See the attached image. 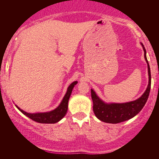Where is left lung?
<instances>
[{"label":"left lung","mask_w":159,"mask_h":159,"mask_svg":"<svg viewBox=\"0 0 159 159\" xmlns=\"http://www.w3.org/2000/svg\"><path fill=\"white\" fill-rule=\"evenodd\" d=\"M144 51V58L147 63L149 75V84L143 94L134 101L125 103H105L96 95L93 89H91V97L93 102V112L96 117L101 121L108 123H119L132 119L142 110L147 99L151 87V73L150 68L147 58V52L142 44Z\"/></svg>","instance_id":"obj_1"}]
</instances>
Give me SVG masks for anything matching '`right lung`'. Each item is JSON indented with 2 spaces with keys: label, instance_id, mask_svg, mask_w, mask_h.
<instances>
[{
  "label": "right lung",
  "instance_id": "add662e5",
  "mask_svg": "<svg viewBox=\"0 0 159 159\" xmlns=\"http://www.w3.org/2000/svg\"><path fill=\"white\" fill-rule=\"evenodd\" d=\"M77 81H74L69 86L64 97H63L59 106L52 111L30 114V113H27L23 110H21L17 105H16V106L23 114H25V116H27V117H29L30 119L34 120V121L37 122V123H56L59 122L61 119H63V117H64L66 114L67 110H68V102L69 97H70L71 94H72V89H73L75 85L77 84Z\"/></svg>",
  "mask_w": 159,
  "mask_h": 159
}]
</instances>
